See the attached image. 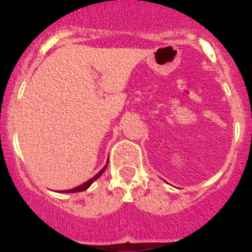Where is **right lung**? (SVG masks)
Here are the masks:
<instances>
[{
  "mask_svg": "<svg viewBox=\"0 0 252 252\" xmlns=\"http://www.w3.org/2000/svg\"><path fill=\"white\" fill-rule=\"evenodd\" d=\"M107 163H108V161H107ZM107 163H106V166H104V167H103L102 170H100V171L98 172V174H96V175L93 176V178H91V179L87 180V182H85V183H82V184H81V186H78V187H74V188H72V189H66V191H61V192H64V193H74V192H82V191H86L87 188L90 187L91 184L94 183L95 180L98 179L99 176L102 175L103 172H104V170H106V168H107Z\"/></svg>",
  "mask_w": 252,
  "mask_h": 252,
  "instance_id": "right-lung-1",
  "label": "right lung"
}]
</instances>
